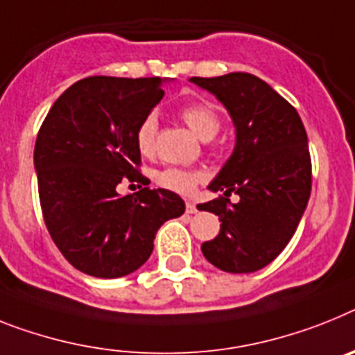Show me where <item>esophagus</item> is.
<instances>
[{
	"label": "esophagus",
	"mask_w": 355,
	"mask_h": 355,
	"mask_svg": "<svg viewBox=\"0 0 355 355\" xmlns=\"http://www.w3.org/2000/svg\"><path fill=\"white\" fill-rule=\"evenodd\" d=\"M196 205H195V202H186V213H189V214H195L196 213Z\"/></svg>",
	"instance_id": "obj_1"
}]
</instances>
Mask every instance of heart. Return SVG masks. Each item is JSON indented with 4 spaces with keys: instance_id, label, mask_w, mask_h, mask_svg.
Segmentation results:
<instances>
[{
    "instance_id": "obj_1",
    "label": "heart",
    "mask_w": 355,
    "mask_h": 355,
    "mask_svg": "<svg viewBox=\"0 0 355 355\" xmlns=\"http://www.w3.org/2000/svg\"><path fill=\"white\" fill-rule=\"evenodd\" d=\"M180 117L186 122L187 128L202 141H211L222 126V119H220L218 112L209 104H187L180 110ZM155 135H157V119H155V115H148V117L142 119L135 132V144L142 155L153 153ZM202 178H204V175L200 171H195V169L166 168L157 173V182L160 186L169 189V191L180 193V195H189Z\"/></svg>"
}]
</instances>
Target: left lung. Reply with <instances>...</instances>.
I'll use <instances>...</instances> for the list:
<instances>
[{
    "mask_svg": "<svg viewBox=\"0 0 355 355\" xmlns=\"http://www.w3.org/2000/svg\"><path fill=\"white\" fill-rule=\"evenodd\" d=\"M189 81L225 106L236 130L233 153L207 186L223 196L196 205L222 222L202 252L220 270L254 272L284 251L305 213L312 186L305 126L294 106L252 73ZM231 192L241 196L236 205L227 198Z\"/></svg>",
    "mask_w": 355,
    "mask_h": 355,
    "instance_id": "left-lung-1",
    "label": "left lung"
}]
</instances>
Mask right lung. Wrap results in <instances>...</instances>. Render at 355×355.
<instances>
[{
  "mask_svg": "<svg viewBox=\"0 0 355 355\" xmlns=\"http://www.w3.org/2000/svg\"><path fill=\"white\" fill-rule=\"evenodd\" d=\"M164 81L86 77L53 103L37 133L34 168L46 229L62 256L95 278L139 269L160 225L186 211L168 189L117 193L124 177L144 180L135 132L164 97Z\"/></svg>",
  "mask_w": 355,
  "mask_h": 355,
  "instance_id": "add662e5",
  "label": "right lung"
}]
</instances>
